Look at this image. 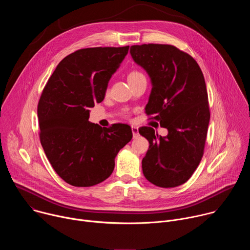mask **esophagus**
Wrapping results in <instances>:
<instances>
[{
	"label": "esophagus",
	"instance_id": "esophagus-1",
	"mask_svg": "<svg viewBox=\"0 0 250 250\" xmlns=\"http://www.w3.org/2000/svg\"><path fill=\"white\" fill-rule=\"evenodd\" d=\"M131 130H132V135H133V138H135L136 136H138V127L136 126H131Z\"/></svg>",
	"mask_w": 250,
	"mask_h": 250
}]
</instances>
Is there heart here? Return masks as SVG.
Listing matches in <instances>:
<instances>
[{"instance_id": "b5f03b06", "label": "heart", "mask_w": 250, "mask_h": 250, "mask_svg": "<svg viewBox=\"0 0 250 250\" xmlns=\"http://www.w3.org/2000/svg\"><path fill=\"white\" fill-rule=\"evenodd\" d=\"M142 76H145L144 74H142L140 71L138 70H131L128 72V75H127V81H132V80H135V79H138Z\"/></svg>"}]
</instances>
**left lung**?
Masks as SVG:
<instances>
[{"label":"left lung","instance_id":"8db88e82","mask_svg":"<svg viewBox=\"0 0 250 250\" xmlns=\"http://www.w3.org/2000/svg\"><path fill=\"white\" fill-rule=\"evenodd\" d=\"M130 54L151 79L146 113L168 129L164 137L150 126L138 129L149 141L142 172L158 187L182 185L199 166L205 149L209 108L203 72L191 55L173 45H132Z\"/></svg>","mask_w":250,"mask_h":250}]
</instances>
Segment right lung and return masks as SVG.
Listing matches in <instances>:
<instances>
[{
    "mask_svg": "<svg viewBox=\"0 0 250 250\" xmlns=\"http://www.w3.org/2000/svg\"><path fill=\"white\" fill-rule=\"evenodd\" d=\"M128 48L91 47L67 55L42 93L41 144L55 172L70 185L90 187L109 178L117 154L132 138L127 125L102 127L88 121Z\"/></svg>",
    "mask_w": 250,
    "mask_h": 250,
    "instance_id": "obj_1",
    "label": "right lung"
}]
</instances>
